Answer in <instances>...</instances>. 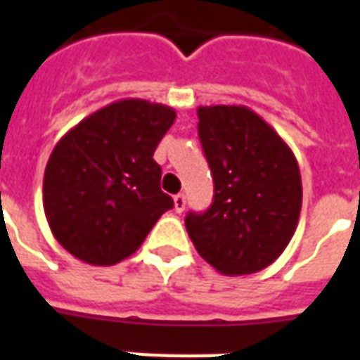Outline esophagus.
I'll use <instances>...</instances> for the list:
<instances>
[{"instance_id":"esophagus-1","label":"esophagus","mask_w":360,"mask_h":360,"mask_svg":"<svg viewBox=\"0 0 360 360\" xmlns=\"http://www.w3.org/2000/svg\"><path fill=\"white\" fill-rule=\"evenodd\" d=\"M173 204H175V212L177 214H181L183 210H185V206H187V198H185V194L179 193L173 196Z\"/></svg>"}]
</instances>
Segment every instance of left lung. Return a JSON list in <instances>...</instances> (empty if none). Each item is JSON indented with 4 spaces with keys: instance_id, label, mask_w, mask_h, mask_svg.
Listing matches in <instances>:
<instances>
[{
    "instance_id": "1",
    "label": "left lung",
    "mask_w": 360,
    "mask_h": 360,
    "mask_svg": "<svg viewBox=\"0 0 360 360\" xmlns=\"http://www.w3.org/2000/svg\"><path fill=\"white\" fill-rule=\"evenodd\" d=\"M198 137L214 175V202L206 212H188V236L223 275L257 273L284 252L300 219L294 153L246 106H200Z\"/></svg>"
}]
</instances>
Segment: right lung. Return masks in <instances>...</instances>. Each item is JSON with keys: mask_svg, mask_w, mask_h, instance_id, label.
<instances>
[{"mask_svg": "<svg viewBox=\"0 0 360 360\" xmlns=\"http://www.w3.org/2000/svg\"><path fill=\"white\" fill-rule=\"evenodd\" d=\"M173 122L169 106L124 98L58 141L45 167L44 210L66 252L89 265H114L172 210L153 156Z\"/></svg>", "mask_w": 360, "mask_h": 360, "instance_id": "add662e5", "label": "right lung"}]
</instances>
